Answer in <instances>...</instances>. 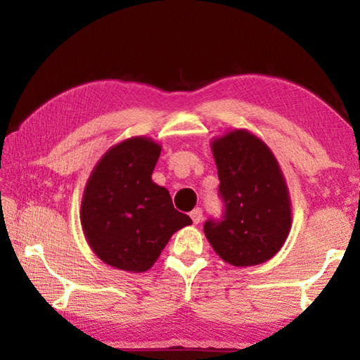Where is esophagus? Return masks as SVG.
<instances>
[{"label":"esophagus","mask_w":360,"mask_h":360,"mask_svg":"<svg viewBox=\"0 0 360 360\" xmlns=\"http://www.w3.org/2000/svg\"><path fill=\"white\" fill-rule=\"evenodd\" d=\"M191 217H192L193 224H200V222H202V219H203V210L202 208H195L191 212Z\"/></svg>","instance_id":"1"}]
</instances>
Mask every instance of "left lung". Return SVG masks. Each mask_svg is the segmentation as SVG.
<instances>
[{"label":"left lung","mask_w":360,"mask_h":360,"mask_svg":"<svg viewBox=\"0 0 360 360\" xmlns=\"http://www.w3.org/2000/svg\"><path fill=\"white\" fill-rule=\"evenodd\" d=\"M224 216L205 222L216 254L235 266L270 260L288 238L289 191L268 146L248 130H233L211 143Z\"/></svg>","instance_id":"left-lung-1"}]
</instances>
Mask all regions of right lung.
<instances>
[{
  "label": "right lung",
  "mask_w": 360,
  "mask_h": 360,
  "mask_svg": "<svg viewBox=\"0 0 360 360\" xmlns=\"http://www.w3.org/2000/svg\"><path fill=\"white\" fill-rule=\"evenodd\" d=\"M162 148L135 136L109 149L84 188L81 224L89 246L105 264L143 273L174 231L192 219L174 210L165 187L152 181Z\"/></svg>",
  "instance_id": "add662e5"
}]
</instances>
